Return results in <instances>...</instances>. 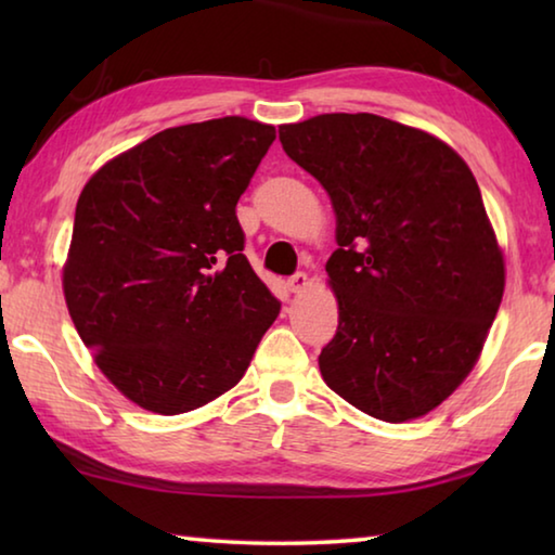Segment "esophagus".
I'll return each instance as SVG.
<instances>
[{"label": "esophagus", "instance_id": "obj_1", "mask_svg": "<svg viewBox=\"0 0 555 555\" xmlns=\"http://www.w3.org/2000/svg\"><path fill=\"white\" fill-rule=\"evenodd\" d=\"M286 286H288L291 294H300V291L308 286V276L304 274V271H298V274H294L286 281Z\"/></svg>", "mask_w": 555, "mask_h": 555}]
</instances>
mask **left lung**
<instances>
[{"label": "left lung", "instance_id": "1", "mask_svg": "<svg viewBox=\"0 0 555 555\" xmlns=\"http://www.w3.org/2000/svg\"><path fill=\"white\" fill-rule=\"evenodd\" d=\"M279 139L335 210L325 384L389 424L424 416L475 367L504 294L473 171L440 139L370 112L284 125Z\"/></svg>", "mask_w": 555, "mask_h": 555}]
</instances>
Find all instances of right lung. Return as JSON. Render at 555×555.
Wrapping results in <instances>:
<instances>
[{"instance_id":"right-lung-1","label":"right lung","mask_w":555,"mask_h":555,"mask_svg":"<svg viewBox=\"0 0 555 555\" xmlns=\"http://www.w3.org/2000/svg\"><path fill=\"white\" fill-rule=\"evenodd\" d=\"M274 139L244 117L171 127L82 188L65 304L102 374L146 411L218 399L276 321L281 304L242 255L234 212Z\"/></svg>"}]
</instances>
